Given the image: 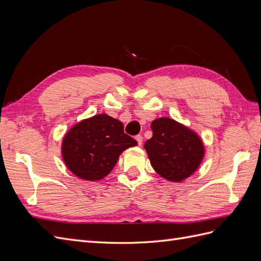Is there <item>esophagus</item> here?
Listing matches in <instances>:
<instances>
[{
  "label": "esophagus",
  "mask_w": 261,
  "mask_h": 261,
  "mask_svg": "<svg viewBox=\"0 0 261 261\" xmlns=\"http://www.w3.org/2000/svg\"><path fill=\"white\" fill-rule=\"evenodd\" d=\"M135 138H136V140H137V143H138L139 146L143 145V139H144L143 136H141V135H137Z\"/></svg>",
  "instance_id": "1"
}]
</instances>
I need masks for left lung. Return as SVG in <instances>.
I'll return each mask as SVG.
<instances>
[{
  "mask_svg": "<svg viewBox=\"0 0 261 261\" xmlns=\"http://www.w3.org/2000/svg\"><path fill=\"white\" fill-rule=\"evenodd\" d=\"M151 129L152 137L144 147L156 173L173 181L192 175L203 156L199 137L169 117L153 121Z\"/></svg>",
  "mask_w": 261,
  "mask_h": 261,
  "instance_id": "8db88e82",
  "label": "left lung"
}]
</instances>
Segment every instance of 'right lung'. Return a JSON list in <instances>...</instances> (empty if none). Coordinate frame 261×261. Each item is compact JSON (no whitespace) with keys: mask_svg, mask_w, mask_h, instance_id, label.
I'll return each mask as SVG.
<instances>
[{"mask_svg":"<svg viewBox=\"0 0 261 261\" xmlns=\"http://www.w3.org/2000/svg\"><path fill=\"white\" fill-rule=\"evenodd\" d=\"M137 141L124 133L122 122L107 114L76 124L63 140L62 153L75 175L96 180L108 175L125 149Z\"/></svg>","mask_w":261,"mask_h":261,"instance_id":"add662e5","label":"right lung"}]
</instances>
